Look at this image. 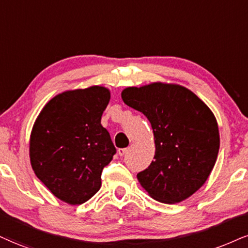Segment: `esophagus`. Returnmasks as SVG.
<instances>
[{
	"label": "esophagus",
	"instance_id": "1",
	"mask_svg": "<svg viewBox=\"0 0 248 248\" xmlns=\"http://www.w3.org/2000/svg\"><path fill=\"white\" fill-rule=\"evenodd\" d=\"M127 152V148H119L118 149V155L119 156H123V155H125V153Z\"/></svg>",
	"mask_w": 248,
	"mask_h": 248
}]
</instances>
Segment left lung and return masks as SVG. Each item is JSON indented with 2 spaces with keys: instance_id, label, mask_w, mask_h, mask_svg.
Listing matches in <instances>:
<instances>
[{
  "instance_id": "8db88e82",
  "label": "left lung",
  "mask_w": 248,
  "mask_h": 248,
  "mask_svg": "<svg viewBox=\"0 0 248 248\" xmlns=\"http://www.w3.org/2000/svg\"><path fill=\"white\" fill-rule=\"evenodd\" d=\"M122 99L147 117L154 132V161L137 175L140 184L160 202L177 203L191 197L217 158L215 116L193 92L179 85L127 87Z\"/></svg>"
}]
</instances>
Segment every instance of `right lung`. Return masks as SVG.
<instances>
[{
    "label": "right lung",
    "instance_id": "1",
    "mask_svg": "<svg viewBox=\"0 0 248 248\" xmlns=\"http://www.w3.org/2000/svg\"><path fill=\"white\" fill-rule=\"evenodd\" d=\"M110 92L105 87L64 92L44 107L30 140L31 164L55 197L81 204L101 187V173L116 148L101 125Z\"/></svg>",
    "mask_w": 248,
    "mask_h": 248
}]
</instances>
